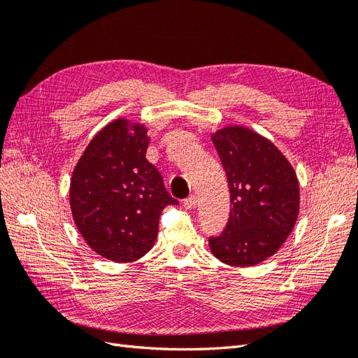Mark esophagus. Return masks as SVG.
<instances>
[{
  "instance_id": "34e87169",
  "label": "esophagus",
  "mask_w": 358,
  "mask_h": 358,
  "mask_svg": "<svg viewBox=\"0 0 358 358\" xmlns=\"http://www.w3.org/2000/svg\"><path fill=\"white\" fill-rule=\"evenodd\" d=\"M196 204H197V199H196V196H191V197H188V199L183 200V206H185V208H187L188 210H191V209L196 208Z\"/></svg>"
}]
</instances>
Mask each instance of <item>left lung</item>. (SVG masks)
Returning a JSON list of instances; mask_svg holds the SVG:
<instances>
[{
    "instance_id": "obj_1",
    "label": "left lung",
    "mask_w": 358,
    "mask_h": 358,
    "mask_svg": "<svg viewBox=\"0 0 358 358\" xmlns=\"http://www.w3.org/2000/svg\"><path fill=\"white\" fill-rule=\"evenodd\" d=\"M230 187V218L212 254L233 267H251L276 254L299 216L300 189L294 169L270 142L242 125L212 134Z\"/></svg>"
}]
</instances>
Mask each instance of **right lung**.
I'll return each mask as SVG.
<instances>
[{
    "mask_svg": "<svg viewBox=\"0 0 358 358\" xmlns=\"http://www.w3.org/2000/svg\"><path fill=\"white\" fill-rule=\"evenodd\" d=\"M145 125L125 117L96 133L70 183L73 220L88 246L116 263L136 262L154 246L159 215L178 204L146 159Z\"/></svg>",
    "mask_w": 358,
    "mask_h": 358,
    "instance_id": "obj_1",
    "label": "right lung"
}]
</instances>
